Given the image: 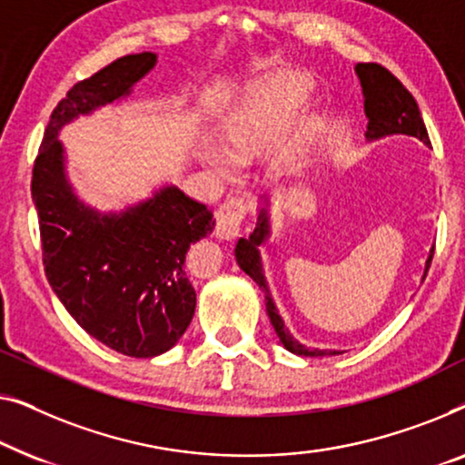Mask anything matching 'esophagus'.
I'll list each match as a JSON object with an SVG mask.
<instances>
[{"label": "esophagus", "instance_id": "obj_1", "mask_svg": "<svg viewBox=\"0 0 465 465\" xmlns=\"http://www.w3.org/2000/svg\"><path fill=\"white\" fill-rule=\"evenodd\" d=\"M246 217V202L240 198H232L223 202L217 211V240L230 242L240 233L242 221Z\"/></svg>", "mask_w": 465, "mask_h": 465}]
</instances>
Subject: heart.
I'll return each mask as SVG.
<instances>
[{
  "label": "heart",
  "mask_w": 465,
  "mask_h": 465,
  "mask_svg": "<svg viewBox=\"0 0 465 465\" xmlns=\"http://www.w3.org/2000/svg\"><path fill=\"white\" fill-rule=\"evenodd\" d=\"M310 77L284 71V74L267 75L263 80L251 84L223 120V143L221 145L213 136L202 141V158L221 179H232L238 164H246L276 145L284 133L291 115L299 103L310 94ZM318 117L305 114L299 117L295 128V147L291 149L289 160H295L301 145L316 134Z\"/></svg>",
  "instance_id": "b5f03b06"
}]
</instances>
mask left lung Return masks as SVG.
<instances>
[{
	"label": "left lung",
	"mask_w": 465,
	"mask_h": 465,
	"mask_svg": "<svg viewBox=\"0 0 465 465\" xmlns=\"http://www.w3.org/2000/svg\"><path fill=\"white\" fill-rule=\"evenodd\" d=\"M356 75L361 80L362 96H364V114H366V141H379L385 136L394 134H407L415 136V139L423 141V145H430L426 124L421 120L420 107L407 88L390 74L388 69H383L381 64L375 63H358L356 64ZM272 235V202L267 195L261 198V211L257 217V225L254 232L248 238H240L235 244V261H238L240 270L248 273L254 282L259 284V289L265 295V310L270 316V322L276 331L280 343L284 345L291 354L305 356V358H322V356H335L341 354L337 350H318V348H307V345L299 343L295 337L291 335V331L286 329L282 316H280L276 303L267 286L263 263H261V251L259 248L270 240ZM431 257H434V246L430 248V254L426 259V267H423V278L426 280Z\"/></svg>",
	"instance_id": "8db88e82"
}]
</instances>
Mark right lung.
<instances>
[{
    "label": "right lung",
    "mask_w": 465,
    "mask_h": 465,
    "mask_svg": "<svg viewBox=\"0 0 465 465\" xmlns=\"http://www.w3.org/2000/svg\"><path fill=\"white\" fill-rule=\"evenodd\" d=\"M155 64V52L128 54L77 82L52 111L31 181L52 291L88 335L133 358L173 350L192 322L195 291L183 265L189 246L213 233V211L173 183L99 211L77 195L58 136L77 117L128 99Z\"/></svg>",
    "instance_id": "obj_1"
}]
</instances>
